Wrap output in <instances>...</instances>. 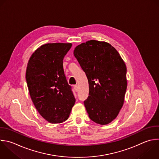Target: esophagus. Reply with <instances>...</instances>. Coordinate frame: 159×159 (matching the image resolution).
<instances>
[{
    "instance_id": "obj_1",
    "label": "esophagus",
    "mask_w": 159,
    "mask_h": 159,
    "mask_svg": "<svg viewBox=\"0 0 159 159\" xmlns=\"http://www.w3.org/2000/svg\"><path fill=\"white\" fill-rule=\"evenodd\" d=\"M73 88H74V89H75L76 91H78V87L77 85H74Z\"/></svg>"
}]
</instances>
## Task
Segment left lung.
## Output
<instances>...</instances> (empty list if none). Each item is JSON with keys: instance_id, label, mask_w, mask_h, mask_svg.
Returning <instances> with one entry per match:
<instances>
[{"instance_id": "left-lung-1", "label": "left lung", "mask_w": 159, "mask_h": 159, "mask_svg": "<svg viewBox=\"0 0 159 159\" xmlns=\"http://www.w3.org/2000/svg\"><path fill=\"white\" fill-rule=\"evenodd\" d=\"M73 54L86 73L89 96L84 104L89 118L106 125L116 118L127 89V68L120 55L106 42L88 40L76 46Z\"/></svg>"}]
</instances>
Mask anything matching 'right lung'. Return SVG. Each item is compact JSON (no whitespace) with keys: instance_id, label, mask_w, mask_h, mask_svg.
<instances>
[{"instance_id":"obj_1","label":"right lung","mask_w":159,"mask_h":159,"mask_svg":"<svg viewBox=\"0 0 159 159\" xmlns=\"http://www.w3.org/2000/svg\"><path fill=\"white\" fill-rule=\"evenodd\" d=\"M71 46V43L42 45L28 61L25 77L30 98L39 114L52 124L67 120L75 103L63 66Z\"/></svg>"}]
</instances>
